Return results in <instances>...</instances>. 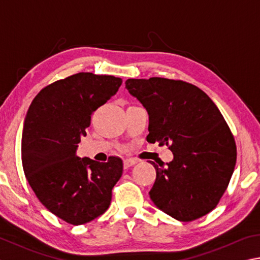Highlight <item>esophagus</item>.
<instances>
[{"mask_svg": "<svg viewBox=\"0 0 260 260\" xmlns=\"http://www.w3.org/2000/svg\"><path fill=\"white\" fill-rule=\"evenodd\" d=\"M136 164V160L133 158H128V159H124V167L125 169H128V167L133 166Z\"/></svg>", "mask_w": 260, "mask_h": 260, "instance_id": "1", "label": "esophagus"}]
</instances>
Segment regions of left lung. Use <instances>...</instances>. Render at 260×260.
I'll list each match as a JSON object with an SVG mask.
<instances>
[{
	"label": "left lung",
	"mask_w": 260,
	"mask_h": 260,
	"mask_svg": "<svg viewBox=\"0 0 260 260\" xmlns=\"http://www.w3.org/2000/svg\"><path fill=\"white\" fill-rule=\"evenodd\" d=\"M125 85L148 111V142L170 146L174 156L166 167L151 161L153 204L179 221L208 214L236 164L235 140L221 112L203 90L182 80L128 79Z\"/></svg>",
	"instance_id": "obj_1"
}]
</instances>
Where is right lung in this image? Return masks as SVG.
Here are the masks:
<instances>
[{
    "label": "right lung",
    "instance_id": "right-lung-1",
    "mask_svg": "<svg viewBox=\"0 0 260 260\" xmlns=\"http://www.w3.org/2000/svg\"><path fill=\"white\" fill-rule=\"evenodd\" d=\"M120 78L89 72L52 82L35 96L25 117L21 161L39 201L71 225H82L108 210L122 160L77 156L91 114L117 93Z\"/></svg>",
    "mask_w": 260,
    "mask_h": 260
}]
</instances>
